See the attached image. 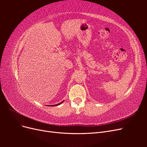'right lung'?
Masks as SVG:
<instances>
[{
    "label": "right lung",
    "mask_w": 147,
    "mask_h": 147,
    "mask_svg": "<svg viewBox=\"0 0 147 147\" xmlns=\"http://www.w3.org/2000/svg\"><path fill=\"white\" fill-rule=\"evenodd\" d=\"M62 102H61V103H59V104H56V105H55L56 106V105H59L60 104H61V103H62ZM55 105H52V106H55Z\"/></svg>",
    "instance_id": "obj_1"
}]
</instances>
